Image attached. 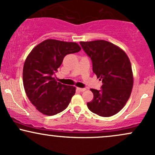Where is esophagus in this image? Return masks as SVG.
<instances>
[{"mask_svg":"<svg viewBox=\"0 0 155 155\" xmlns=\"http://www.w3.org/2000/svg\"><path fill=\"white\" fill-rule=\"evenodd\" d=\"M77 90H78V91H79V92H84V91H85V90H86V89H85V88L77 87Z\"/></svg>","mask_w":155,"mask_h":155,"instance_id":"1","label":"esophagus"}]
</instances>
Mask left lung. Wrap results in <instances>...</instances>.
Returning a JSON list of instances; mask_svg holds the SVG:
<instances>
[{
    "instance_id": "left-lung-1",
    "label": "left lung",
    "mask_w": 155,
    "mask_h": 155,
    "mask_svg": "<svg viewBox=\"0 0 155 155\" xmlns=\"http://www.w3.org/2000/svg\"><path fill=\"white\" fill-rule=\"evenodd\" d=\"M80 44L92 60V71L103 82L101 90H90L94 97L87 107L101 117L113 116L124 107L132 91L133 76L128 57L120 47L104 40Z\"/></svg>"
}]
</instances>
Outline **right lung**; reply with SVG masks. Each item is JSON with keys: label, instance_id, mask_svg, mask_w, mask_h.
<instances>
[{"label": "right lung", "instance_id": "add662e5", "mask_svg": "<svg viewBox=\"0 0 155 155\" xmlns=\"http://www.w3.org/2000/svg\"><path fill=\"white\" fill-rule=\"evenodd\" d=\"M80 50L79 44L74 42L47 39L33 48L26 58L22 74L25 90L43 114H57L70 104L76 87L58 82L54 75L65 55Z\"/></svg>", "mask_w": 155, "mask_h": 155}]
</instances>
